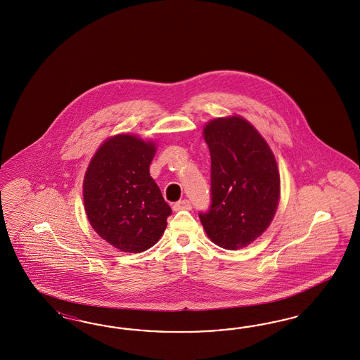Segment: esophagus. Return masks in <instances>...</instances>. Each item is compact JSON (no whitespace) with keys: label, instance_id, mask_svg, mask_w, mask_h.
I'll return each mask as SVG.
<instances>
[{"label":"esophagus","instance_id":"esophagus-1","mask_svg":"<svg viewBox=\"0 0 360 360\" xmlns=\"http://www.w3.org/2000/svg\"><path fill=\"white\" fill-rule=\"evenodd\" d=\"M173 210H174V211H181V210H191V203H190V200H187V199L179 200V202H176L174 206H173Z\"/></svg>","mask_w":360,"mask_h":360}]
</instances>
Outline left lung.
I'll list each match as a JSON object with an SVG mask.
<instances>
[{
	"mask_svg": "<svg viewBox=\"0 0 360 360\" xmlns=\"http://www.w3.org/2000/svg\"><path fill=\"white\" fill-rule=\"evenodd\" d=\"M211 155V206L199 219L208 238L240 250L269 227L280 200V173L269 145L240 116L203 129Z\"/></svg>",
	"mask_w": 360,
	"mask_h": 360,
	"instance_id": "obj_1",
	"label": "left lung"
}]
</instances>
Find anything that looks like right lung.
I'll list each match as a JSON object with an SVG mask.
<instances>
[{"label": "right lung", "instance_id": "right-lung-1", "mask_svg": "<svg viewBox=\"0 0 360 360\" xmlns=\"http://www.w3.org/2000/svg\"><path fill=\"white\" fill-rule=\"evenodd\" d=\"M154 154L152 141L117 134L98 148L88 165L83 182L88 220L101 239L121 252L153 247L172 214L149 173Z\"/></svg>", "mask_w": 360, "mask_h": 360}]
</instances>
